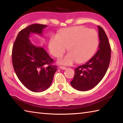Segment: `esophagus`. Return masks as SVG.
I'll list each match as a JSON object with an SVG mask.
<instances>
[{
    "mask_svg": "<svg viewBox=\"0 0 123 123\" xmlns=\"http://www.w3.org/2000/svg\"><path fill=\"white\" fill-rule=\"evenodd\" d=\"M60 68L61 69H63V70H65L67 69V68L66 67H64V66H60Z\"/></svg>",
    "mask_w": 123,
    "mask_h": 123,
    "instance_id": "34e87169",
    "label": "esophagus"
}]
</instances>
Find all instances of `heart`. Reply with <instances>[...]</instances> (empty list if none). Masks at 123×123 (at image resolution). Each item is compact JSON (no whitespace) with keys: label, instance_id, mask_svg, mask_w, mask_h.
Masks as SVG:
<instances>
[{"label":"heart","instance_id":"b5f03b06","mask_svg":"<svg viewBox=\"0 0 123 123\" xmlns=\"http://www.w3.org/2000/svg\"><path fill=\"white\" fill-rule=\"evenodd\" d=\"M99 37L97 31L83 26L65 29L59 35H52L49 41V49L54 56L60 57L66 52H69L59 60V63L69 65L74 61L82 63L94 55L98 47Z\"/></svg>","mask_w":123,"mask_h":123}]
</instances>
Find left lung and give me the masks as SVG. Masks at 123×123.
Returning <instances> with one entry per match:
<instances>
[{"instance_id": "left-lung-1", "label": "left lung", "mask_w": 123, "mask_h": 123, "mask_svg": "<svg viewBox=\"0 0 123 123\" xmlns=\"http://www.w3.org/2000/svg\"><path fill=\"white\" fill-rule=\"evenodd\" d=\"M99 44L97 53L86 63L75 69L72 86L80 91L89 90L99 84L109 68L111 49L106 34L98 26Z\"/></svg>"}]
</instances>
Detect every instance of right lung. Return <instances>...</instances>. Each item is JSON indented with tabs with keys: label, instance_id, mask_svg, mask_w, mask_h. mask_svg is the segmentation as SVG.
<instances>
[{
	"label": "right lung",
	"instance_id": "right-lung-1",
	"mask_svg": "<svg viewBox=\"0 0 123 123\" xmlns=\"http://www.w3.org/2000/svg\"><path fill=\"white\" fill-rule=\"evenodd\" d=\"M47 25L34 24L18 33L12 51L16 74L25 87L34 92L46 90L50 86L57 66L42 47H37L29 40L30 33L42 34Z\"/></svg>",
	"mask_w": 123,
	"mask_h": 123
}]
</instances>
